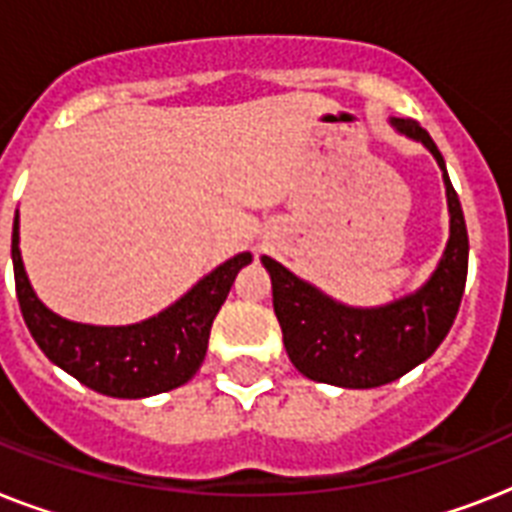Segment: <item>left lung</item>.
Instances as JSON below:
<instances>
[{"label":"left lung","mask_w":512,"mask_h":512,"mask_svg":"<svg viewBox=\"0 0 512 512\" xmlns=\"http://www.w3.org/2000/svg\"><path fill=\"white\" fill-rule=\"evenodd\" d=\"M393 127L420 140L444 170L452 215L449 244L436 273L420 292L385 308H348L305 284L271 257L263 265L273 281V311L284 332L289 361L316 382L340 388H377L404 377L433 356L460 311L468 279V228L457 191L433 138L414 119H393Z\"/></svg>","instance_id":"8db88e82"}]
</instances>
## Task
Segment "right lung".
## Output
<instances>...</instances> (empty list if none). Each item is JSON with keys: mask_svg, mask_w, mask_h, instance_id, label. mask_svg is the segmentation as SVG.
I'll return each instance as SVG.
<instances>
[{"mask_svg": "<svg viewBox=\"0 0 512 512\" xmlns=\"http://www.w3.org/2000/svg\"><path fill=\"white\" fill-rule=\"evenodd\" d=\"M249 263V252L231 257L154 319L130 327H90L60 319L39 303L20 260L18 215L12 225L15 292L28 332L52 364L114 398L156 396L191 380L207 356L212 321L236 273Z\"/></svg>", "mask_w": 512, "mask_h": 512, "instance_id": "right-lung-1", "label": "right lung"}]
</instances>
